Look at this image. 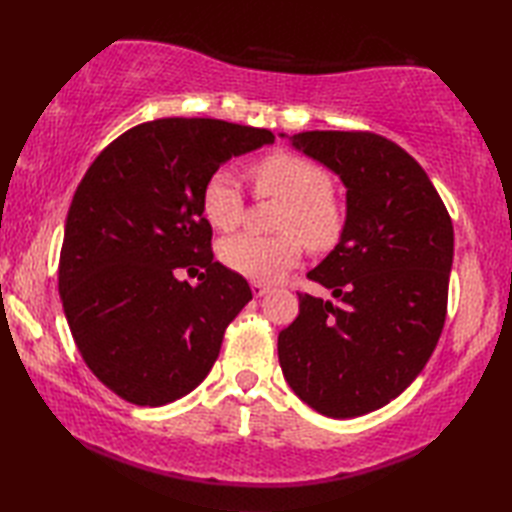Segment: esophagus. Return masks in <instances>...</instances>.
<instances>
[{"label": "esophagus", "mask_w": 512, "mask_h": 512, "mask_svg": "<svg viewBox=\"0 0 512 512\" xmlns=\"http://www.w3.org/2000/svg\"><path fill=\"white\" fill-rule=\"evenodd\" d=\"M250 290H253L255 297H264L266 292H270V286L262 284V281H253V284H250Z\"/></svg>", "instance_id": "esophagus-1"}]
</instances>
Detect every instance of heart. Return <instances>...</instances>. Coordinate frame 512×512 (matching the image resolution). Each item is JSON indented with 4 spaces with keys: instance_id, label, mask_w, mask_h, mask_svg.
Segmentation results:
<instances>
[{
    "instance_id": "obj_1",
    "label": "heart",
    "mask_w": 512,
    "mask_h": 512,
    "mask_svg": "<svg viewBox=\"0 0 512 512\" xmlns=\"http://www.w3.org/2000/svg\"><path fill=\"white\" fill-rule=\"evenodd\" d=\"M257 193L284 200L277 215V237L239 233L220 244V259L235 273L255 281H275L299 262L301 242L310 250H330L345 228L341 202L332 193L330 171L306 156L275 151L250 167ZM202 213L217 231H231L242 220L244 195L228 169H217L202 187ZM302 239L299 240L298 237Z\"/></svg>"
}]
</instances>
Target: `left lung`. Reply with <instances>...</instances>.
<instances>
[{"label":"left lung","instance_id":"1","mask_svg":"<svg viewBox=\"0 0 512 512\" xmlns=\"http://www.w3.org/2000/svg\"><path fill=\"white\" fill-rule=\"evenodd\" d=\"M345 187L339 244L308 277L332 301L299 295L279 332L290 389L328 418H356L398 398L427 365L447 317L453 224L424 169L369 132L281 134Z\"/></svg>","mask_w":512,"mask_h":512}]
</instances>
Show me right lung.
<instances>
[{
	"label": "right lung",
	"instance_id": "right-lung-1",
	"mask_svg": "<svg viewBox=\"0 0 512 512\" xmlns=\"http://www.w3.org/2000/svg\"><path fill=\"white\" fill-rule=\"evenodd\" d=\"M273 143L268 129L158 118L107 145L76 187L59 295L85 365L116 396L162 407L211 372L253 292L213 259L202 187L226 160ZM180 269H204L201 284L180 282Z\"/></svg>",
	"mask_w": 512,
	"mask_h": 512
}]
</instances>
